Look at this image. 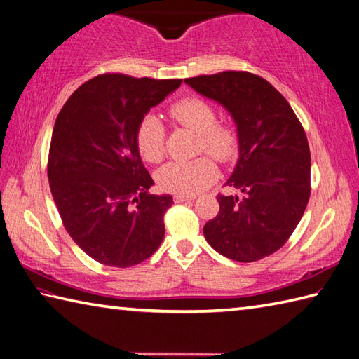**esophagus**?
I'll list each match as a JSON object with an SVG mask.
<instances>
[{
    "mask_svg": "<svg viewBox=\"0 0 359 359\" xmlns=\"http://www.w3.org/2000/svg\"><path fill=\"white\" fill-rule=\"evenodd\" d=\"M196 196H185V194H174V202H187V201H194Z\"/></svg>",
    "mask_w": 359,
    "mask_h": 359,
    "instance_id": "esophagus-1",
    "label": "esophagus"
}]
</instances>
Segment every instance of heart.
<instances>
[{"label":"heart","instance_id":"obj_1","mask_svg":"<svg viewBox=\"0 0 359 359\" xmlns=\"http://www.w3.org/2000/svg\"><path fill=\"white\" fill-rule=\"evenodd\" d=\"M175 123L197 134V151H207L219 162H230L238 154L234 129L217 123L212 106L202 98L188 97L170 108ZM137 148L143 160L158 163L165 156V128L156 116H147L137 129ZM217 179L215 160L202 156L189 162H170L156 174L157 185L168 193L196 194Z\"/></svg>","mask_w":359,"mask_h":359}]
</instances>
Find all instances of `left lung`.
<instances>
[{
    "label": "left lung",
    "instance_id": "8db88e82",
    "mask_svg": "<svg viewBox=\"0 0 359 359\" xmlns=\"http://www.w3.org/2000/svg\"><path fill=\"white\" fill-rule=\"evenodd\" d=\"M185 83L215 100L236 123L239 158L225 185L243 194L217 196L219 212L203 234L238 262L273 255L288 241L310 197V149L304 128L279 90L259 75L226 71Z\"/></svg>",
    "mask_w": 359,
    "mask_h": 359
}]
</instances>
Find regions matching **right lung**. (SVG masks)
<instances>
[{"instance_id":"1","label":"right lung","mask_w":359,"mask_h":359,"mask_svg":"<svg viewBox=\"0 0 359 359\" xmlns=\"http://www.w3.org/2000/svg\"><path fill=\"white\" fill-rule=\"evenodd\" d=\"M182 80L104 74L67 98L53 126L48 177L66 231L88 256L126 269L143 262L165 236L170 194H149L137 129Z\"/></svg>"}]
</instances>
